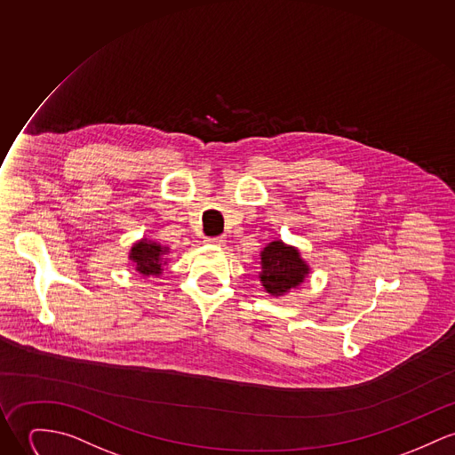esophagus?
Wrapping results in <instances>:
<instances>
[{
  "label": "esophagus",
  "instance_id": "obj_1",
  "mask_svg": "<svg viewBox=\"0 0 455 455\" xmlns=\"http://www.w3.org/2000/svg\"><path fill=\"white\" fill-rule=\"evenodd\" d=\"M225 243H227L225 237H210V239H208V244L225 245Z\"/></svg>",
  "mask_w": 455,
  "mask_h": 455
}]
</instances>
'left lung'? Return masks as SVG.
Returning <instances> with one entry per match:
<instances>
[{"instance_id":"8db88e82","label":"left lung","mask_w":455,"mask_h":455,"mask_svg":"<svg viewBox=\"0 0 455 455\" xmlns=\"http://www.w3.org/2000/svg\"><path fill=\"white\" fill-rule=\"evenodd\" d=\"M259 256V282L265 291L275 298L301 285L310 274V267L301 258L299 249L294 245L283 244L282 241H274L263 247Z\"/></svg>"}]
</instances>
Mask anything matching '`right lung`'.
I'll return each mask as SVG.
<instances>
[{
    "mask_svg": "<svg viewBox=\"0 0 455 455\" xmlns=\"http://www.w3.org/2000/svg\"><path fill=\"white\" fill-rule=\"evenodd\" d=\"M170 249L159 243L140 239L132 245L130 259L135 265V270L143 277H157L163 274V267L168 263Z\"/></svg>",
    "mask_w": 455,
    "mask_h": 455,
    "instance_id": "right-lung-1",
    "label": "right lung"
}]
</instances>
